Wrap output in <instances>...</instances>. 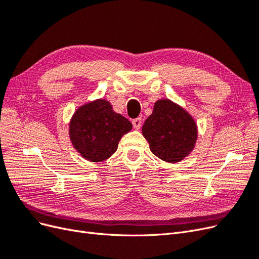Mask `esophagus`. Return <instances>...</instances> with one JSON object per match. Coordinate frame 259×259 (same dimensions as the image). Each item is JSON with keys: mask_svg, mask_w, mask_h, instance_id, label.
Masks as SVG:
<instances>
[{"mask_svg": "<svg viewBox=\"0 0 259 259\" xmlns=\"http://www.w3.org/2000/svg\"><path fill=\"white\" fill-rule=\"evenodd\" d=\"M132 123L135 130H139L140 126H142V117H136V119L132 121Z\"/></svg>", "mask_w": 259, "mask_h": 259, "instance_id": "34e87169", "label": "esophagus"}]
</instances>
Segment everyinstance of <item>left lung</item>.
Here are the masks:
<instances>
[{
  "label": "left lung",
  "mask_w": 259,
  "mask_h": 259,
  "mask_svg": "<svg viewBox=\"0 0 259 259\" xmlns=\"http://www.w3.org/2000/svg\"><path fill=\"white\" fill-rule=\"evenodd\" d=\"M142 132L151 152L167 163L183 161L192 152L198 139L192 115L167 98L155 101Z\"/></svg>",
  "instance_id": "left-lung-1"
}]
</instances>
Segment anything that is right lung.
Listing matches in <instances>:
<instances>
[{
  "label": "right lung",
  "instance_id": "add662e5",
  "mask_svg": "<svg viewBox=\"0 0 259 259\" xmlns=\"http://www.w3.org/2000/svg\"><path fill=\"white\" fill-rule=\"evenodd\" d=\"M133 127L122 114L113 111L106 99L79 107L69 123V137L75 150L91 162H101L116 151L122 136Z\"/></svg>",
  "mask_w": 259,
  "mask_h": 259
}]
</instances>
